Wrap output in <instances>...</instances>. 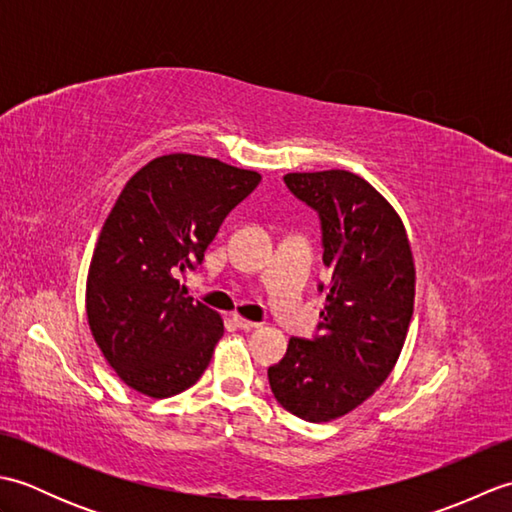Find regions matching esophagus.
I'll return each instance as SVG.
<instances>
[{
    "instance_id": "esophagus-1",
    "label": "esophagus",
    "mask_w": 512,
    "mask_h": 512,
    "mask_svg": "<svg viewBox=\"0 0 512 512\" xmlns=\"http://www.w3.org/2000/svg\"><path fill=\"white\" fill-rule=\"evenodd\" d=\"M233 323L237 325L239 330H246V332L259 328V323H255V321H248V319H244V317H239V314H233Z\"/></svg>"
}]
</instances>
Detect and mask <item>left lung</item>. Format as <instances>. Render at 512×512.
I'll list each match as a JSON object with an SVG mask.
<instances>
[{
  "label": "left lung",
  "instance_id": "8db88e82",
  "mask_svg": "<svg viewBox=\"0 0 512 512\" xmlns=\"http://www.w3.org/2000/svg\"><path fill=\"white\" fill-rule=\"evenodd\" d=\"M284 182L319 213L328 297L321 336H292L268 380L297 418L330 422L363 405L394 369L413 314L416 266L400 215L361 176L330 169L286 173Z\"/></svg>",
  "mask_w": 512,
  "mask_h": 512
}]
</instances>
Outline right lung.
<instances>
[{
  "label": "right lung",
  "instance_id": "add662e5",
  "mask_svg": "<svg viewBox=\"0 0 512 512\" xmlns=\"http://www.w3.org/2000/svg\"><path fill=\"white\" fill-rule=\"evenodd\" d=\"M259 180L217 158L169 154L118 195L90 262L85 312L105 361L138 394L171 398L209 367L224 321L184 297L178 273L202 264L224 217Z\"/></svg>",
  "mask_w": 512,
  "mask_h": 512
}]
</instances>
